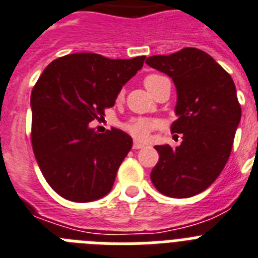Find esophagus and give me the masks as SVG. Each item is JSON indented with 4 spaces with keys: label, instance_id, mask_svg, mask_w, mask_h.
I'll list each match as a JSON object with an SVG mask.
<instances>
[{
    "label": "esophagus",
    "instance_id": "obj_1",
    "mask_svg": "<svg viewBox=\"0 0 258 258\" xmlns=\"http://www.w3.org/2000/svg\"><path fill=\"white\" fill-rule=\"evenodd\" d=\"M143 147H144L143 143H140V142H134V146H133L134 150H140V148H143Z\"/></svg>",
    "mask_w": 258,
    "mask_h": 258
}]
</instances>
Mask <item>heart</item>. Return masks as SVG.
Returning a JSON list of instances; mask_svg holds the SVG:
<instances>
[{
	"label": "heart",
	"mask_w": 258,
	"mask_h": 258,
	"mask_svg": "<svg viewBox=\"0 0 258 258\" xmlns=\"http://www.w3.org/2000/svg\"><path fill=\"white\" fill-rule=\"evenodd\" d=\"M165 79L164 77L159 74H150L144 78V86L146 89L152 94V91L155 90V87L160 83V82ZM119 99H122L123 94L120 93L118 95ZM158 127V122L154 120V119H148V118H133L127 120V122L123 124V128L127 131L131 136L136 138L139 140L147 139L150 134L154 131L155 128Z\"/></svg>",
	"instance_id": "heart-1"
}]
</instances>
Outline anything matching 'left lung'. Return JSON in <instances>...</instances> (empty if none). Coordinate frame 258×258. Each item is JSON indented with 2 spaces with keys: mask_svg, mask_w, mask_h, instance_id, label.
<instances>
[{
  "mask_svg": "<svg viewBox=\"0 0 258 258\" xmlns=\"http://www.w3.org/2000/svg\"><path fill=\"white\" fill-rule=\"evenodd\" d=\"M146 63L176 86L177 119L171 133L183 135L175 150L168 144L155 147L159 162L151 180L165 196L190 198L207 189L229 159L241 119L236 86L212 56L195 47L150 56Z\"/></svg>",
  "mask_w": 258,
  "mask_h": 258,
  "instance_id": "obj_1",
  "label": "left lung"
}]
</instances>
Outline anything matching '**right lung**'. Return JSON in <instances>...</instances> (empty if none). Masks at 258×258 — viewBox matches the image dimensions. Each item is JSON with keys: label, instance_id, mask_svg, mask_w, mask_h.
Instances as JSON below:
<instances>
[{"label": "right lung", "instance_id": "obj_1", "mask_svg": "<svg viewBox=\"0 0 258 258\" xmlns=\"http://www.w3.org/2000/svg\"><path fill=\"white\" fill-rule=\"evenodd\" d=\"M144 59L69 54L53 60L33 87L31 146L46 181L66 200L94 202L114 185L133 138L118 128L98 134L89 123L114 106Z\"/></svg>", "mask_w": 258, "mask_h": 258}]
</instances>
